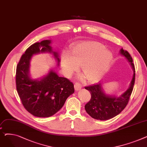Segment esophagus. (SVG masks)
<instances>
[{"label":"esophagus","mask_w":147,"mask_h":147,"mask_svg":"<svg viewBox=\"0 0 147 147\" xmlns=\"http://www.w3.org/2000/svg\"><path fill=\"white\" fill-rule=\"evenodd\" d=\"M82 84L79 82H76L74 83V88L76 90H78L82 88Z\"/></svg>","instance_id":"1"}]
</instances>
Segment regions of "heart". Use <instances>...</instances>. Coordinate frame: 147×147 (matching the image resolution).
Here are the masks:
<instances>
[{"label":"heart","mask_w":147,"mask_h":147,"mask_svg":"<svg viewBox=\"0 0 147 147\" xmlns=\"http://www.w3.org/2000/svg\"><path fill=\"white\" fill-rule=\"evenodd\" d=\"M111 53L104 45L96 42H86L72 48L70 55L65 53L62 66L66 76H69L81 65V69L89 82L101 79L109 68L112 60Z\"/></svg>","instance_id":"b5f03b06"}]
</instances>
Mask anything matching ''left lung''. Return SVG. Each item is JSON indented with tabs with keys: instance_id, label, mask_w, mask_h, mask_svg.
Listing matches in <instances>:
<instances>
[{
	"instance_id": "1",
	"label": "left lung",
	"mask_w": 147,
	"mask_h": 147,
	"mask_svg": "<svg viewBox=\"0 0 147 147\" xmlns=\"http://www.w3.org/2000/svg\"><path fill=\"white\" fill-rule=\"evenodd\" d=\"M120 53L125 57L134 69V76L129 88L120 96L105 95L101 83L84 87L91 95L90 101L84 106L90 117L96 120H109L120 114L127 105L134 89L135 80V68L132 58L127 51L121 49Z\"/></svg>"
}]
</instances>
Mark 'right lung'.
I'll use <instances>...</instances> for the list:
<instances>
[{
    "instance_id": "1",
    "label": "right lung",
    "mask_w": 147,
    "mask_h": 147,
    "mask_svg": "<svg viewBox=\"0 0 147 147\" xmlns=\"http://www.w3.org/2000/svg\"><path fill=\"white\" fill-rule=\"evenodd\" d=\"M51 43L50 40H45L31 45L22 54L17 66L15 81L22 104L28 112L38 117H49L55 114L74 92L71 82L59 77L52 70L40 80L30 78V61L34 54L52 53L59 63L58 54L52 51Z\"/></svg>"
}]
</instances>
